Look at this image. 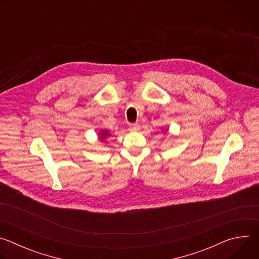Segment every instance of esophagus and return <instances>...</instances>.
<instances>
[{"instance_id": "esophagus-1", "label": "esophagus", "mask_w": 259, "mask_h": 259, "mask_svg": "<svg viewBox=\"0 0 259 259\" xmlns=\"http://www.w3.org/2000/svg\"><path fill=\"white\" fill-rule=\"evenodd\" d=\"M129 129H130V131H138V130H140V125L138 123L131 124V125H129Z\"/></svg>"}]
</instances>
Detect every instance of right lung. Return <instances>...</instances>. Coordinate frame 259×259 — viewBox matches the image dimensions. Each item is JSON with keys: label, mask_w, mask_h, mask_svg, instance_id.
<instances>
[{"label": "right lung", "mask_w": 259, "mask_h": 259, "mask_svg": "<svg viewBox=\"0 0 259 259\" xmlns=\"http://www.w3.org/2000/svg\"><path fill=\"white\" fill-rule=\"evenodd\" d=\"M100 135H101V139H104V138H105V137H106L108 134H107V132H105V131H102Z\"/></svg>", "instance_id": "1"}]
</instances>
